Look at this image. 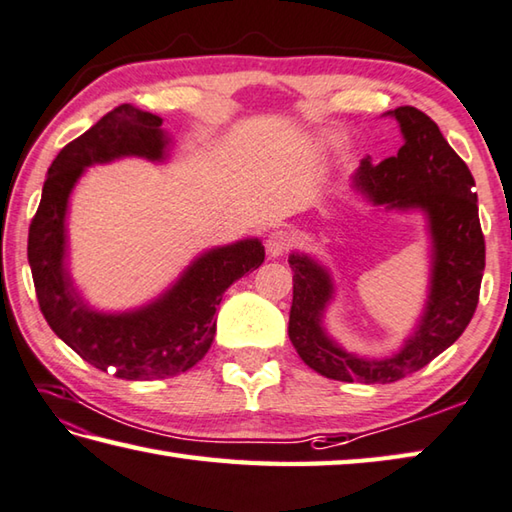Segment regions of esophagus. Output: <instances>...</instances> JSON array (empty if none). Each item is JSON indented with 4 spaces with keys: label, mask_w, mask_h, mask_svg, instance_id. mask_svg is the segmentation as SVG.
Segmentation results:
<instances>
[{
    "label": "esophagus",
    "mask_w": 512,
    "mask_h": 512,
    "mask_svg": "<svg viewBox=\"0 0 512 512\" xmlns=\"http://www.w3.org/2000/svg\"><path fill=\"white\" fill-rule=\"evenodd\" d=\"M288 246H291V235H288L286 230H275L266 239V253H268V257H273V259L282 257L288 250Z\"/></svg>",
    "instance_id": "esophagus-1"
}]
</instances>
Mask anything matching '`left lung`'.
Returning <instances> with one entry per match:
<instances>
[{
	"instance_id": "obj_1",
	"label": "left lung",
	"mask_w": 512,
	"mask_h": 512,
	"mask_svg": "<svg viewBox=\"0 0 512 512\" xmlns=\"http://www.w3.org/2000/svg\"><path fill=\"white\" fill-rule=\"evenodd\" d=\"M401 129L396 156L351 174V188L371 206L401 215H421L427 235V297L401 347L387 356L349 351L327 329V311L336 300L329 266L304 250H291L293 304L288 338L300 358L320 376L342 383H394L414 374L457 340L475 315L486 266L475 179L445 141L430 116L416 107L383 114Z\"/></svg>"
}]
</instances>
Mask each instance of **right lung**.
Masks as SVG:
<instances>
[{
  "label": "right lung",
  "mask_w": 512,
  "mask_h": 512,
  "mask_svg": "<svg viewBox=\"0 0 512 512\" xmlns=\"http://www.w3.org/2000/svg\"><path fill=\"white\" fill-rule=\"evenodd\" d=\"M174 138L163 118L120 105L55 156L29 228V266L49 327L82 360L125 380L183 374L206 356L217 331L221 297L248 271L262 266L259 237L201 250L159 295L132 309L105 311L73 280L69 259V201L89 167L120 159L167 163Z\"/></svg>",
  "instance_id": "obj_1"
}]
</instances>
